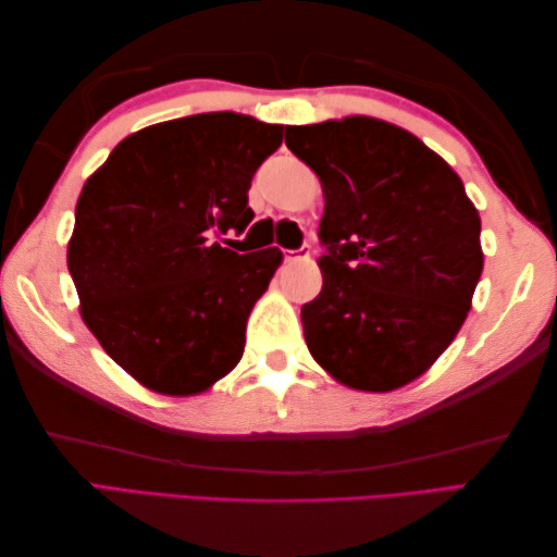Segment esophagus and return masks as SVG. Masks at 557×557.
Listing matches in <instances>:
<instances>
[{"mask_svg":"<svg viewBox=\"0 0 557 557\" xmlns=\"http://www.w3.org/2000/svg\"><path fill=\"white\" fill-rule=\"evenodd\" d=\"M311 253L309 246H301L297 251H285V263H297V260H306Z\"/></svg>","mask_w":557,"mask_h":557,"instance_id":"1","label":"esophagus"}]
</instances>
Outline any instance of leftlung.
<instances>
[{
  "label": "left lung",
  "instance_id": "obj_1",
  "mask_svg": "<svg viewBox=\"0 0 557 557\" xmlns=\"http://www.w3.org/2000/svg\"><path fill=\"white\" fill-rule=\"evenodd\" d=\"M318 174L323 289L301 306L313 359L339 383L387 393L459 333L483 270L481 220L449 164L371 116L287 126Z\"/></svg>",
  "mask_w": 557,
  "mask_h": 557
}]
</instances>
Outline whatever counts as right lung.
<instances>
[{
	"label": "right lung",
	"instance_id": "add662e5",
	"mask_svg": "<svg viewBox=\"0 0 557 557\" xmlns=\"http://www.w3.org/2000/svg\"><path fill=\"white\" fill-rule=\"evenodd\" d=\"M282 134L234 112L152 124L83 186L66 253L81 315L156 393H200L242 359L246 321L282 251L236 253L212 236L253 220L248 188Z\"/></svg>",
	"mask_w": 557,
	"mask_h": 557
}]
</instances>
